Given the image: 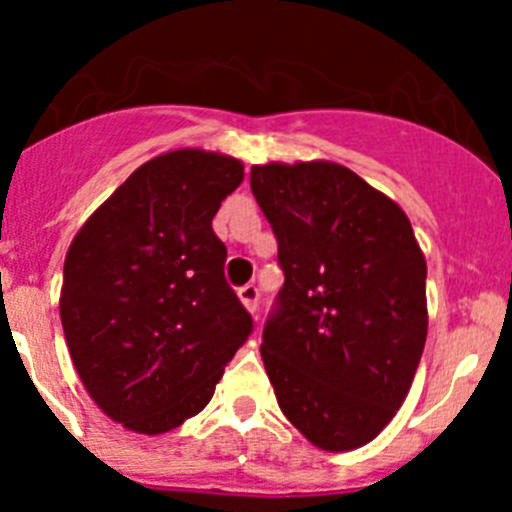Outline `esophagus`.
<instances>
[{
  "label": "esophagus",
  "instance_id": "obj_1",
  "mask_svg": "<svg viewBox=\"0 0 512 512\" xmlns=\"http://www.w3.org/2000/svg\"><path fill=\"white\" fill-rule=\"evenodd\" d=\"M240 302L245 304V309L250 314H255L257 312V299H260V289H257L255 285H245V287H240Z\"/></svg>",
  "mask_w": 512,
  "mask_h": 512
}]
</instances>
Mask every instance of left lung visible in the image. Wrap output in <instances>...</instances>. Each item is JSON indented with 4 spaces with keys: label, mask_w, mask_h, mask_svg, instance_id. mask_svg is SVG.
<instances>
[{
    "label": "left lung",
    "mask_w": 512,
    "mask_h": 512,
    "mask_svg": "<svg viewBox=\"0 0 512 512\" xmlns=\"http://www.w3.org/2000/svg\"><path fill=\"white\" fill-rule=\"evenodd\" d=\"M285 285L262 361L287 421L322 451L374 441L428 332L426 257L404 210L332 160L252 165Z\"/></svg>",
    "instance_id": "obj_1"
}]
</instances>
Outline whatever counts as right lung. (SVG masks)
Listing matches in <instances>:
<instances>
[{
    "label": "right lung",
    "instance_id": "right-lung-1",
    "mask_svg": "<svg viewBox=\"0 0 512 512\" xmlns=\"http://www.w3.org/2000/svg\"><path fill=\"white\" fill-rule=\"evenodd\" d=\"M245 165L180 148L133 170L81 225L59 312L81 384L133 433L173 431L213 399L252 317L225 282L213 232Z\"/></svg>",
    "mask_w": 512,
    "mask_h": 512
}]
</instances>
